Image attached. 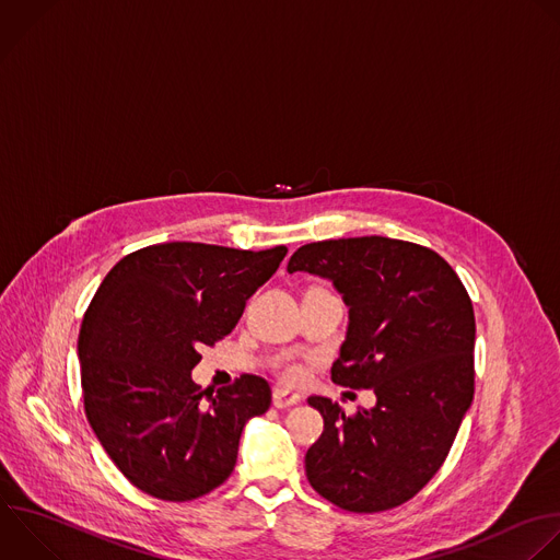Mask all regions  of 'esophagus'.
I'll return each instance as SVG.
<instances>
[{
    "instance_id": "34e87169",
    "label": "esophagus",
    "mask_w": 560,
    "mask_h": 560,
    "mask_svg": "<svg viewBox=\"0 0 560 560\" xmlns=\"http://www.w3.org/2000/svg\"><path fill=\"white\" fill-rule=\"evenodd\" d=\"M299 402H301V396L294 394V392H288V389H281V387H277L272 392V405L277 409H288V407H294Z\"/></svg>"
}]
</instances>
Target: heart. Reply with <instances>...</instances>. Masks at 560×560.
I'll use <instances>...</instances> for the list:
<instances>
[{
  "instance_id": "1",
  "label": "heart",
  "mask_w": 560,
  "mask_h": 560,
  "mask_svg": "<svg viewBox=\"0 0 560 560\" xmlns=\"http://www.w3.org/2000/svg\"><path fill=\"white\" fill-rule=\"evenodd\" d=\"M275 369H277V374H279L285 383H299V381L303 378V366H301V362H296V360L290 358V355L279 358V360L275 362Z\"/></svg>"
}]
</instances>
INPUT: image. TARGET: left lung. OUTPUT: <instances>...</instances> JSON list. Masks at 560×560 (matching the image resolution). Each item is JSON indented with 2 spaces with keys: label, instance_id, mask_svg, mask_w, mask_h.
Listing matches in <instances>:
<instances>
[{
  "label": "left lung",
  "instance_id": "8db88e82",
  "mask_svg": "<svg viewBox=\"0 0 560 560\" xmlns=\"http://www.w3.org/2000/svg\"><path fill=\"white\" fill-rule=\"evenodd\" d=\"M288 272L329 279L342 294L349 325L331 381L376 394V407L353 416L307 398L325 422L305 455L310 486L349 512L396 508L440 470L470 409V296L438 253L378 235L305 244Z\"/></svg>",
  "mask_w": 560,
  "mask_h": 560
}]
</instances>
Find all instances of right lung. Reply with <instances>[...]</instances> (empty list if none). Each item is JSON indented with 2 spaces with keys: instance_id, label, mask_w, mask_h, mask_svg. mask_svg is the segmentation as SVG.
Masks as SVG:
<instances>
[{
  "instance_id": "1",
  "label": "right lung",
  "mask_w": 560,
  "mask_h": 560,
  "mask_svg": "<svg viewBox=\"0 0 560 560\" xmlns=\"http://www.w3.org/2000/svg\"><path fill=\"white\" fill-rule=\"evenodd\" d=\"M285 253L155 244L122 257L98 285L79 334L85 416L142 492L191 501L233 472L242 431L268 411L270 387L244 374L205 406L191 369L205 345L233 331Z\"/></svg>"
}]
</instances>
